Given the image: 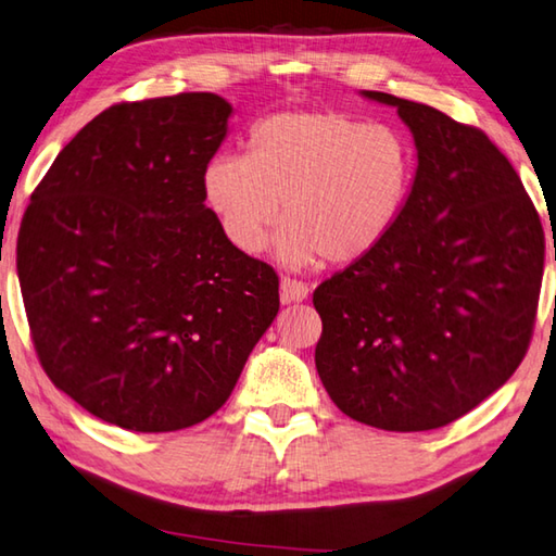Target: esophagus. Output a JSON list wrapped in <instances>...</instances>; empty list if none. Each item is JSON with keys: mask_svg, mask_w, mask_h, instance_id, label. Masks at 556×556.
<instances>
[{"mask_svg": "<svg viewBox=\"0 0 556 556\" xmlns=\"http://www.w3.org/2000/svg\"><path fill=\"white\" fill-rule=\"evenodd\" d=\"M279 296H281V303H301L308 299V287L303 285V281L285 277L279 285Z\"/></svg>", "mask_w": 556, "mask_h": 556, "instance_id": "esophagus-1", "label": "esophagus"}]
</instances>
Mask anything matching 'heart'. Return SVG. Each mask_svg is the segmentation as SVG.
Here are the masks:
<instances>
[{"instance_id":"1","label":"heart","mask_w":556,"mask_h":556,"mask_svg":"<svg viewBox=\"0 0 556 556\" xmlns=\"http://www.w3.org/2000/svg\"><path fill=\"white\" fill-rule=\"evenodd\" d=\"M415 180V149L395 127L337 111L279 113L250 135L248 156L204 168V200L238 253L260 255L281 222L279 260L354 265L393 233Z\"/></svg>"}]
</instances>
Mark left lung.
I'll return each instance as SVG.
<instances>
[{"instance_id":"obj_1","label":"left lung","mask_w":556,"mask_h":556,"mask_svg":"<svg viewBox=\"0 0 556 556\" xmlns=\"http://www.w3.org/2000/svg\"><path fill=\"white\" fill-rule=\"evenodd\" d=\"M362 96L395 108L415 139L417 170L386 243L315 289V368L346 417L429 431L475 409L523 362L545 233L484 132L431 105Z\"/></svg>"}]
</instances>
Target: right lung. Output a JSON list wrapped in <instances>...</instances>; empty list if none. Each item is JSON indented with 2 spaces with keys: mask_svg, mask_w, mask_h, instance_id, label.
Returning <instances> with one entry per match:
<instances>
[{
  "mask_svg": "<svg viewBox=\"0 0 556 556\" xmlns=\"http://www.w3.org/2000/svg\"><path fill=\"white\" fill-rule=\"evenodd\" d=\"M231 115L216 93L108 108L60 151L21 222L16 269L40 364L119 429L212 417L277 318L275 269L238 253L204 204Z\"/></svg>",
  "mask_w": 556,
  "mask_h": 556,
  "instance_id": "right-lung-1",
  "label": "right lung"
}]
</instances>
